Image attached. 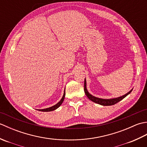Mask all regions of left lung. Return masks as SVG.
<instances>
[{
	"label": "left lung",
	"mask_w": 147,
	"mask_h": 147,
	"mask_svg": "<svg viewBox=\"0 0 147 147\" xmlns=\"http://www.w3.org/2000/svg\"><path fill=\"white\" fill-rule=\"evenodd\" d=\"M133 88L130 90L129 92H127L126 93L125 95H124L123 96H119V97L117 98H98L96 97V96L92 95V94L88 92V90L86 88V79L85 78V83H84V91H85V93L86 95L87 96L90 100H92V102L96 103V104H100L101 105H104V106H108V105H114L115 104H117V102L121 101V100H123L124 98H125L127 95H128L129 93L132 92Z\"/></svg>",
	"instance_id": "1"
}]
</instances>
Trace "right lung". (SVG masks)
<instances>
[{"label":"right lung","instance_id":"right-lung-1","mask_svg":"<svg viewBox=\"0 0 147 147\" xmlns=\"http://www.w3.org/2000/svg\"><path fill=\"white\" fill-rule=\"evenodd\" d=\"M65 95V89H64L63 96H62V98L61 99V100L59 101V102L57 103V104H56L55 105L52 106V107H51L46 108V109H37V110L40 111H42V112H50V111H53L55 110V109H57V108H59V107H60L61 105L62 104V102H63L64 100Z\"/></svg>","mask_w":147,"mask_h":147}]
</instances>
